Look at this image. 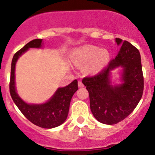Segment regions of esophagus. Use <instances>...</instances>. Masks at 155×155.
<instances>
[{"label":"esophagus","instance_id":"esophagus-1","mask_svg":"<svg viewBox=\"0 0 155 155\" xmlns=\"http://www.w3.org/2000/svg\"><path fill=\"white\" fill-rule=\"evenodd\" d=\"M78 86H79V87H84L83 83L81 82V81H78Z\"/></svg>","mask_w":155,"mask_h":155}]
</instances>
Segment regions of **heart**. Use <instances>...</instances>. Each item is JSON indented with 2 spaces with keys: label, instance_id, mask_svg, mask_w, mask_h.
<instances>
[{
  "label": "heart",
  "instance_id": "heart-1",
  "mask_svg": "<svg viewBox=\"0 0 155 155\" xmlns=\"http://www.w3.org/2000/svg\"><path fill=\"white\" fill-rule=\"evenodd\" d=\"M110 55L108 51L92 45H86L74 50L71 54V60L76 66L86 65L84 71L87 74H97L106 66Z\"/></svg>",
  "mask_w": 155,
  "mask_h": 155
}]
</instances>
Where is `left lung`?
I'll return each instance as SVG.
<instances>
[{
    "label": "left lung",
    "instance_id": "obj_1",
    "mask_svg": "<svg viewBox=\"0 0 155 155\" xmlns=\"http://www.w3.org/2000/svg\"><path fill=\"white\" fill-rule=\"evenodd\" d=\"M120 50L97 75L84 77L82 83L90 95V109L98 122L114 124L136 108L143 91V76L139 51L127 41L116 38ZM123 68V83L112 85L110 71Z\"/></svg>",
    "mask_w": 155,
    "mask_h": 155
}]
</instances>
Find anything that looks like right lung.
I'll return each mask as SVG.
<instances>
[{"label": "right lung", "instance_id": "right-lung-1", "mask_svg": "<svg viewBox=\"0 0 155 155\" xmlns=\"http://www.w3.org/2000/svg\"><path fill=\"white\" fill-rule=\"evenodd\" d=\"M42 41V39L31 41L14 55L12 61L9 90L12 100L30 122L38 127L50 129L62 124L67 119L71 101L78 90V81L75 79L68 86L59 87L52 97L44 104H29L22 100L15 87L16 63L19 57L30 48H41Z\"/></svg>", "mask_w": 155, "mask_h": 155}]
</instances>
